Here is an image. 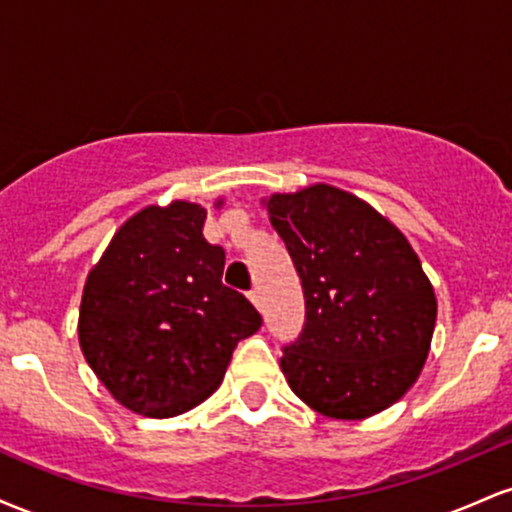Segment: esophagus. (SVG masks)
<instances>
[{
	"mask_svg": "<svg viewBox=\"0 0 512 512\" xmlns=\"http://www.w3.org/2000/svg\"><path fill=\"white\" fill-rule=\"evenodd\" d=\"M248 296H250V301H252V305H255V308H262V293H260V289H252Z\"/></svg>",
	"mask_w": 512,
	"mask_h": 512,
	"instance_id": "obj_1",
	"label": "esophagus"
}]
</instances>
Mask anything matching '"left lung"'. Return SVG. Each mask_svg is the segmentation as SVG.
I'll use <instances>...</instances> for the list:
<instances>
[{
	"label": "left lung",
	"mask_w": 512,
	"mask_h": 512,
	"mask_svg": "<svg viewBox=\"0 0 512 512\" xmlns=\"http://www.w3.org/2000/svg\"><path fill=\"white\" fill-rule=\"evenodd\" d=\"M305 296V322L281 370L310 409L366 419L419 378L436 293L409 240L370 204L332 185L264 199Z\"/></svg>",
	"instance_id": "left-lung-1"
}]
</instances>
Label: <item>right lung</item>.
Here are the masks:
<instances>
[{"mask_svg":"<svg viewBox=\"0 0 512 512\" xmlns=\"http://www.w3.org/2000/svg\"><path fill=\"white\" fill-rule=\"evenodd\" d=\"M204 219L207 209L182 199L134 214L81 296L88 366L122 407L151 419L202 404L262 325L248 298L223 286L226 252L204 240Z\"/></svg>","mask_w":512,"mask_h":512,"instance_id":"add662e5","label":"right lung"}]
</instances>
